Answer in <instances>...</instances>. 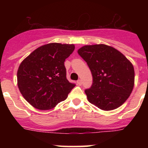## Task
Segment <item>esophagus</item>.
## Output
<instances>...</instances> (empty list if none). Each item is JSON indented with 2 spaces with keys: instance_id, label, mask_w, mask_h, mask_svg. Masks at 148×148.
I'll use <instances>...</instances> for the list:
<instances>
[{
  "instance_id": "esophagus-1",
  "label": "esophagus",
  "mask_w": 148,
  "mask_h": 148,
  "mask_svg": "<svg viewBox=\"0 0 148 148\" xmlns=\"http://www.w3.org/2000/svg\"><path fill=\"white\" fill-rule=\"evenodd\" d=\"M77 84L79 85V86H80V85H82V80H81V79H79L78 81H77Z\"/></svg>"
}]
</instances>
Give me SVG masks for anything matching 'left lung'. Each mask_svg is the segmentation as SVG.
Returning a JSON list of instances; mask_svg holds the SVG:
<instances>
[{"instance_id": "obj_1", "label": "left lung", "mask_w": 148, "mask_h": 148, "mask_svg": "<svg viewBox=\"0 0 148 148\" xmlns=\"http://www.w3.org/2000/svg\"><path fill=\"white\" fill-rule=\"evenodd\" d=\"M77 52L93 77L92 86L85 90L88 101L104 111L124 104L135 84L132 64L118 50L105 44L84 46Z\"/></svg>"}]
</instances>
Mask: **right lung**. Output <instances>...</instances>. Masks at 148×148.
<instances>
[{
  "instance_id": "right-lung-1",
  "label": "right lung",
  "mask_w": 148,
  "mask_h": 148,
  "mask_svg": "<svg viewBox=\"0 0 148 148\" xmlns=\"http://www.w3.org/2000/svg\"><path fill=\"white\" fill-rule=\"evenodd\" d=\"M74 49V44L50 43L23 59L17 71V84L31 105L47 110L66 99L75 84L67 80L64 62Z\"/></svg>"
}]
</instances>
